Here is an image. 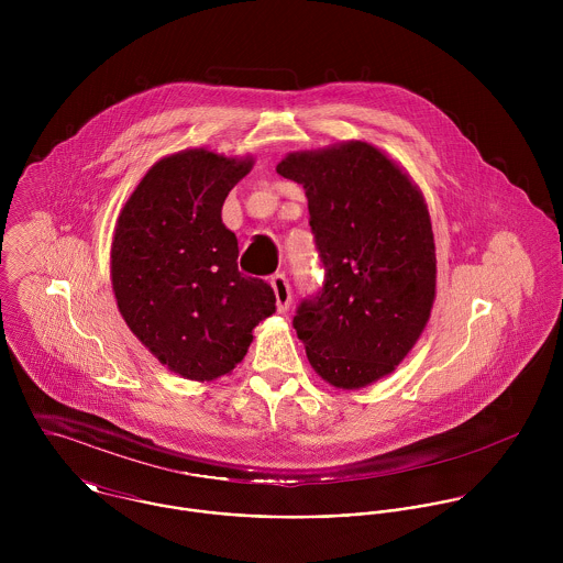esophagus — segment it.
Returning <instances> with one entry per match:
<instances>
[{
    "label": "esophagus",
    "instance_id": "obj_1",
    "mask_svg": "<svg viewBox=\"0 0 563 563\" xmlns=\"http://www.w3.org/2000/svg\"><path fill=\"white\" fill-rule=\"evenodd\" d=\"M271 284H273V290H275V297H277V310L286 312L290 308V301H292V292H290L286 273H275L271 277Z\"/></svg>",
    "mask_w": 563,
    "mask_h": 563
}]
</instances>
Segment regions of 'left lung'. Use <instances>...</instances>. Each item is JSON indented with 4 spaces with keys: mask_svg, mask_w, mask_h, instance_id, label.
Returning a JSON list of instances; mask_svg holds the SVG:
<instances>
[{
    "mask_svg": "<svg viewBox=\"0 0 563 563\" xmlns=\"http://www.w3.org/2000/svg\"><path fill=\"white\" fill-rule=\"evenodd\" d=\"M277 173L306 188L324 268L292 327L324 382L364 388L399 366L431 314L435 244L424 199L360 141L290 154Z\"/></svg>",
    "mask_w": 563,
    "mask_h": 563,
    "instance_id": "left-lung-1",
    "label": "left lung"
}]
</instances>
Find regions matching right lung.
Wrapping results in <instances>:
<instances>
[{
    "instance_id": "obj_1",
    "label": "right lung",
    "mask_w": 563,
    "mask_h": 563,
    "mask_svg": "<svg viewBox=\"0 0 563 563\" xmlns=\"http://www.w3.org/2000/svg\"><path fill=\"white\" fill-rule=\"evenodd\" d=\"M251 164L206 150L162 158L117 221V306L134 335L186 379L234 371L253 327L275 312L271 284L242 275L239 241L221 221L225 197Z\"/></svg>"
}]
</instances>
